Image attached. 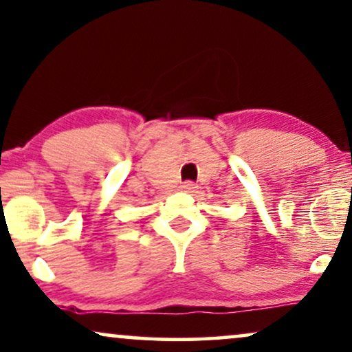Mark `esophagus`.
Here are the masks:
<instances>
[{
  "mask_svg": "<svg viewBox=\"0 0 352 352\" xmlns=\"http://www.w3.org/2000/svg\"><path fill=\"white\" fill-rule=\"evenodd\" d=\"M197 187L198 186L193 181H186V182H182V184H181V188L184 192H195Z\"/></svg>",
  "mask_w": 352,
  "mask_h": 352,
  "instance_id": "34e87169",
  "label": "esophagus"
}]
</instances>
